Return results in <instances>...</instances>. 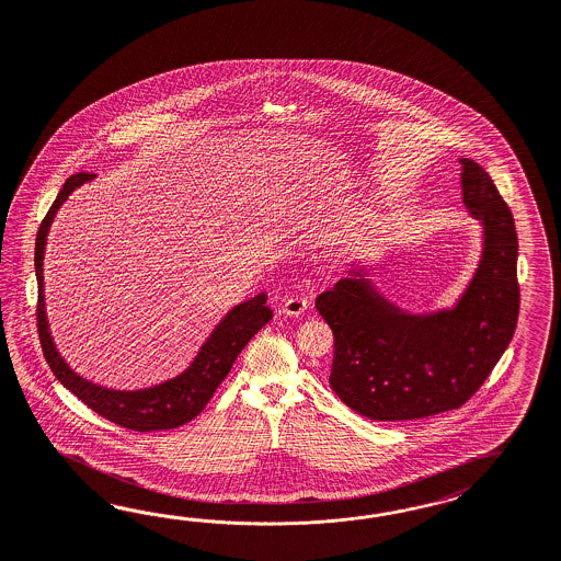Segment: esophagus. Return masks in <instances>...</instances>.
Instances as JSON below:
<instances>
[{
    "label": "esophagus",
    "mask_w": 561,
    "mask_h": 561,
    "mask_svg": "<svg viewBox=\"0 0 561 561\" xmlns=\"http://www.w3.org/2000/svg\"><path fill=\"white\" fill-rule=\"evenodd\" d=\"M306 308H308V300H306L305 296H289L288 300L282 306V310L289 314V317L305 314Z\"/></svg>",
    "instance_id": "34e87169"
}]
</instances>
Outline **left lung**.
I'll return each mask as SVG.
<instances>
[{
    "instance_id": "obj_1",
    "label": "left lung",
    "mask_w": 561,
    "mask_h": 561,
    "mask_svg": "<svg viewBox=\"0 0 561 561\" xmlns=\"http://www.w3.org/2000/svg\"><path fill=\"white\" fill-rule=\"evenodd\" d=\"M462 202L483 226V251L457 305L409 312L366 279L368 265L317 298L333 331L331 389L374 422H403L459 409L485 382L512 341L520 288L518 238L490 174L460 158Z\"/></svg>"
}]
</instances>
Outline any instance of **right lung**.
<instances>
[{
  "mask_svg": "<svg viewBox=\"0 0 561 561\" xmlns=\"http://www.w3.org/2000/svg\"><path fill=\"white\" fill-rule=\"evenodd\" d=\"M92 179L94 174H88V172H78L69 176L64 188L59 191L57 199L53 202L51 209L47 211L45 220L41 221V228L36 234V244H34V272L38 282L36 327H38V340L43 345V354L47 357V364L51 366L57 380L104 420L136 432L172 430V427L187 424L204 411L216 389L220 387L221 380L230 373L238 354L244 350V345L255 337L256 331H261L272 321L273 310L267 306L265 291L230 308L220 323L216 324L211 335L205 340L199 354L188 364L187 370L170 378L167 382L153 385L150 389H137V391L106 389L73 373L68 362L59 356L51 337L47 310H45L43 259H45L47 234L57 209L68 199L71 191L82 187Z\"/></svg>",
  "mask_w": 561,
  "mask_h": 561,
  "instance_id": "right-lung-1",
  "label": "right lung"
}]
</instances>
